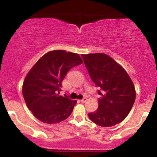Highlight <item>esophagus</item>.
<instances>
[{"label":"esophagus","instance_id":"1","mask_svg":"<svg viewBox=\"0 0 157 157\" xmlns=\"http://www.w3.org/2000/svg\"><path fill=\"white\" fill-rule=\"evenodd\" d=\"M86 100H87V98H86V97H83V98H82L80 101H81V102H86Z\"/></svg>","mask_w":157,"mask_h":157}]
</instances>
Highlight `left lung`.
Masks as SVG:
<instances>
[{
    "label": "left lung",
    "instance_id": "8db88e82",
    "mask_svg": "<svg viewBox=\"0 0 157 157\" xmlns=\"http://www.w3.org/2000/svg\"><path fill=\"white\" fill-rule=\"evenodd\" d=\"M91 80L97 87L99 106L89 113L93 122L111 127L121 122L131 111L136 98L132 80L121 66L105 54L82 55Z\"/></svg>",
    "mask_w": 157,
    "mask_h": 157
}]
</instances>
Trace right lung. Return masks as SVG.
Listing matches in <instances>:
<instances>
[{
    "instance_id": "right-lung-1",
    "label": "right lung",
    "mask_w": 157,
    "mask_h": 157,
    "mask_svg": "<svg viewBox=\"0 0 157 157\" xmlns=\"http://www.w3.org/2000/svg\"><path fill=\"white\" fill-rule=\"evenodd\" d=\"M82 63L79 55L64 50L49 52L39 59L23 85L25 102L36 118L53 124L70 116L77 101L59 94L68 71Z\"/></svg>"
}]
</instances>
